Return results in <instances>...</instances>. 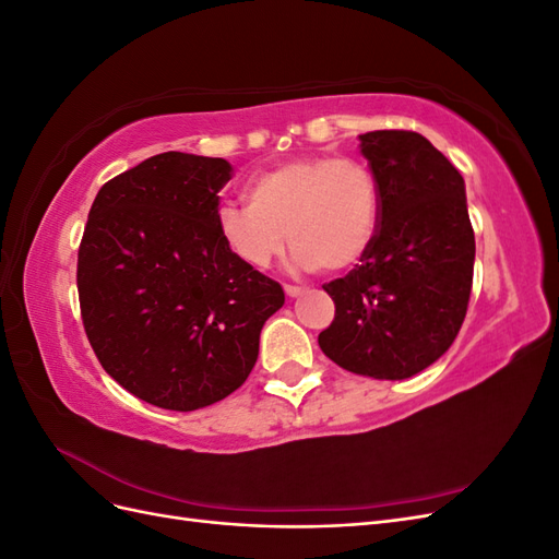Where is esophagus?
Segmentation results:
<instances>
[{
	"label": "esophagus",
	"mask_w": 559,
	"mask_h": 559,
	"mask_svg": "<svg viewBox=\"0 0 559 559\" xmlns=\"http://www.w3.org/2000/svg\"><path fill=\"white\" fill-rule=\"evenodd\" d=\"M284 292H286V296L289 298H296V296H300V286H296V284H284Z\"/></svg>",
	"instance_id": "esophagus-1"
}]
</instances>
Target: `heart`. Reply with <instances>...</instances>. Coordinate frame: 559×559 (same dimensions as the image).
<instances>
[{"instance_id": "heart-1", "label": "heart", "mask_w": 559, "mask_h": 559, "mask_svg": "<svg viewBox=\"0 0 559 559\" xmlns=\"http://www.w3.org/2000/svg\"><path fill=\"white\" fill-rule=\"evenodd\" d=\"M249 202H224L216 226L242 263L265 270L289 233L294 263L345 273L373 247L382 205L373 173L357 158L300 156L247 181Z\"/></svg>"}]
</instances>
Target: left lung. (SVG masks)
<instances>
[{"label":"left lung","mask_w":559,"mask_h":559,"mask_svg":"<svg viewBox=\"0 0 559 559\" xmlns=\"http://www.w3.org/2000/svg\"><path fill=\"white\" fill-rule=\"evenodd\" d=\"M380 189L373 247L324 284L335 302L319 347L357 376L405 380L441 359L460 333L476 238L460 170L413 130L359 134Z\"/></svg>","instance_id":"1"}]
</instances>
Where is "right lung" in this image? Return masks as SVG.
Listing matches in <instances>:
<instances>
[{
  "label": "right lung",
  "instance_id": "right-lung-1",
  "mask_svg": "<svg viewBox=\"0 0 559 559\" xmlns=\"http://www.w3.org/2000/svg\"><path fill=\"white\" fill-rule=\"evenodd\" d=\"M224 158L167 151L99 189L76 286L95 357L132 396L198 411L233 394L284 306L282 286L242 263L216 226Z\"/></svg>",
  "mask_w": 559,
  "mask_h": 559
}]
</instances>
